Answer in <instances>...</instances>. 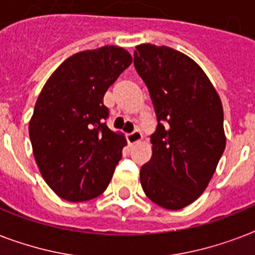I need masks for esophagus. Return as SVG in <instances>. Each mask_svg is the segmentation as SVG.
<instances>
[{
	"label": "esophagus",
	"instance_id": "34e87169",
	"mask_svg": "<svg viewBox=\"0 0 255 255\" xmlns=\"http://www.w3.org/2000/svg\"><path fill=\"white\" fill-rule=\"evenodd\" d=\"M127 139L129 144H135L143 139V135H141V132H140L139 129H135V131H132L131 133H128Z\"/></svg>",
	"mask_w": 255,
	"mask_h": 255
}]
</instances>
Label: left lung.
<instances>
[{
	"label": "left lung",
	"mask_w": 255,
	"mask_h": 255,
	"mask_svg": "<svg viewBox=\"0 0 255 255\" xmlns=\"http://www.w3.org/2000/svg\"><path fill=\"white\" fill-rule=\"evenodd\" d=\"M133 65L157 116L140 182L151 201L182 209L206 189L225 149L221 99L204 70L177 50L136 46Z\"/></svg>",
	"instance_id": "1"
}]
</instances>
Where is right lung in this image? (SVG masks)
<instances>
[{
    "instance_id": "1",
    "label": "right lung",
    "mask_w": 255,
    "mask_h": 255,
    "mask_svg": "<svg viewBox=\"0 0 255 255\" xmlns=\"http://www.w3.org/2000/svg\"><path fill=\"white\" fill-rule=\"evenodd\" d=\"M132 63L118 46L67 58L47 79L29 122V135L46 184L63 200L87 201L111 181L127 140L106 126L103 96Z\"/></svg>"
}]
</instances>
